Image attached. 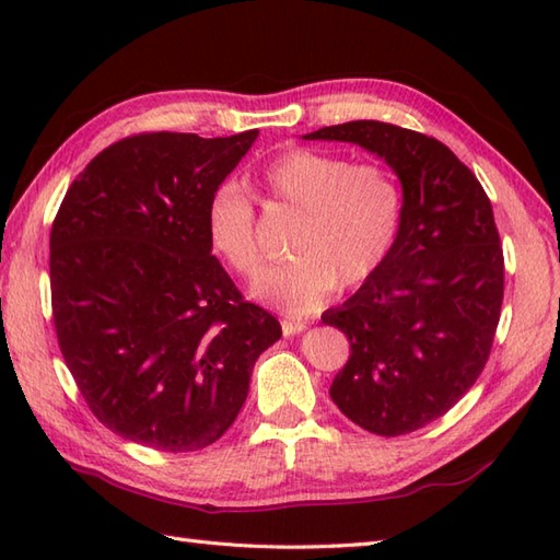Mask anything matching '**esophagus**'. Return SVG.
<instances>
[{"instance_id":"1","label":"esophagus","mask_w":560,"mask_h":560,"mask_svg":"<svg viewBox=\"0 0 560 560\" xmlns=\"http://www.w3.org/2000/svg\"><path fill=\"white\" fill-rule=\"evenodd\" d=\"M283 335H301V331L307 327V319H301V317H289L283 319Z\"/></svg>"}]
</instances>
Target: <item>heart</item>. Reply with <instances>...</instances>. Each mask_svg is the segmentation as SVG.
<instances>
[{
    "mask_svg": "<svg viewBox=\"0 0 560 560\" xmlns=\"http://www.w3.org/2000/svg\"><path fill=\"white\" fill-rule=\"evenodd\" d=\"M267 195L299 211L287 265L271 267L253 283L259 299L291 315H305L325 303L341 283L361 287L385 265L399 237L404 192L387 165L353 163L339 153L289 149L259 171ZM207 233L217 255L241 277H255L265 261L257 213L235 185L213 192Z\"/></svg>",
    "mask_w": 560,
    "mask_h": 560,
    "instance_id": "obj_1",
    "label": "heart"
}]
</instances>
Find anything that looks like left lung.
<instances>
[{"label":"left lung","mask_w":560,"mask_h":560,"mask_svg":"<svg viewBox=\"0 0 560 560\" xmlns=\"http://www.w3.org/2000/svg\"><path fill=\"white\" fill-rule=\"evenodd\" d=\"M305 139L359 144L401 183L395 249L323 323L351 343L329 387L339 411L375 435L419 431L455 407L489 361L505 287L491 199L443 141L413 129L355 120Z\"/></svg>","instance_id":"1"}]
</instances>
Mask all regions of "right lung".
<instances>
[{
	"label": "right lung",
	"instance_id": "1",
	"mask_svg": "<svg viewBox=\"0 0 560 560\" xmlns=\"http://www.w3.org/2000/svg\"><path fill=\"white\" fill-rule=\"evenodd\" d=\"M257 129L144 132L103 149L50 231L59 349L93 416L161 452L229 431L279 319L247 303L211 255L207 209Z\"/></svg>",
	"mask_w": 560,
	"mask_h": 560
}]
</instances>
